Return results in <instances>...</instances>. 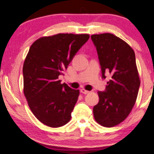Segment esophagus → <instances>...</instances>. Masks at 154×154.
<instances>
[{"label":"esophagus","instance_id":"esophagus-1","mask_svg":"<svg viewBox=\"0 0 154 154\" xmlns=\"http://www.w3.org/2000/svg\"><path fill=\"white\" fill-rule=\"evenodd\" d=\"M80 92H82V93H83V94H88V93H89L90 91H87V90L85 89V88H81V89H80Z\"/></svg>","mask_w":154,"mask_h":154}]
</instances>
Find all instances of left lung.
I'll use <instances>...</instances> for the list:
<instances>
[{"mask_svg":"<svg viewBox=\"0 0 154 154\" xmlns=\"http://www.w3.org/2000/svg\"><path fill=\"white\" fill-rule=\"evenodd\" d=\"M91 38L97 49L102 75L112 74L106 91H98L99 102L93 108L96 122L112 127L125 120L136 103L140 78L133 48L112 33L94 34Z\"/></svg>","mask_w":154,"mask_h":154,"instance_id":"1","label":"left lung"}]
</instances>
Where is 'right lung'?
<instances>
[{
	"mask_svg": "<svg viewBox=\"0 0 154 154\" xmlns=\"http://www.w3.org/2000/svg\"><path fill=\"white\" fill-rule=\"evenodd\" d=\"M88 38V34L58 33L41 37L29 48L23 66L24 94L35 118L48 127L71 120L80 90L62 84L59 76Z\"/></svg>",
	"mask_w": 154,
	"mask_h": 154,
	"instance_id": "obj_1",
	"label": "right lung"
}]
</instances>
